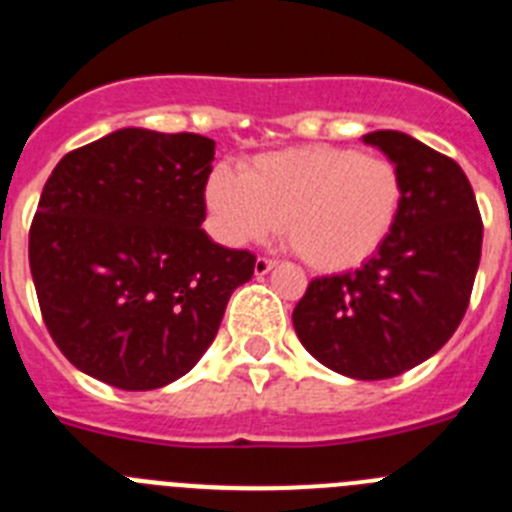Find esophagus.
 <instances>
[{
  "instance_id": "34e87169",
  "label": "esophagus",
  "mask_w": 512,
  "mask_h": 512,
  "mask_svg": "<svg viewBox=\"0 0 512 512\" xmlns=\"http://www.w3.org/2000/svg\"><path fill=\"white\" fill-rule=\"evenodd\" d=\"M277 266V261H271V259H264V256H259L256 259V264H253V271H256V277H266L271 269Z\"/></svg>"
}]
</instances>
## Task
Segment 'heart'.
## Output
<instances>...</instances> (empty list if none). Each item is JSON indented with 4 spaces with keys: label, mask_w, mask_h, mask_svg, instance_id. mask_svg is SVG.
<instances>
[{
    "label": "heart",
    "mask_w": 512,
    "mask_h": 512,
    "mask_svg": "<svg viewBox=\"0 0 512 512\" xmlns=\"http://www.w3.org/2000/svg\"><path fill=\"white\" fill-rule=\"evenodd\" d=\"M205 200L230 246L277 233L320 271L364 264L390 238L402 207V176L390 158L338 146L261 153L241 176L215 169Z\"/></svg>",
    "instance_id": "1"
}]
</instances>
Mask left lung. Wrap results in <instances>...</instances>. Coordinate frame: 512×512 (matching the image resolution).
Masks as SVG:
<instances>
[{"label": "left lung", "instance_id": "obj_1", "mask_svg": "<svg viewBox=\"0 0 512 512\" xmlns=\"http://www.w3.org/2000/svg\"><path fill=\"white\" fill-rule=\"evenodd\" d=\"M361 140L400 171L397 223L361 269L312 279L292 323L333 372L390 379L431 359L459 328L482 253V217L454 158L397 130Z\"/></svg>", "mask_w": 512, "mask_h": 512}]
</instances>
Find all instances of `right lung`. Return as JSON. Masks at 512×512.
Wrapping results in <instances>:
<instances>
[{
    "mask_svg": "<svg viewBox=\"0 0 512 512\" xmlns=\"http://www.w3.org/2000/svg\"><path fill=\"white\" fill-rule=\"evenodd\" d=\"M215 140L122 128L66 153L40 194L30 271L61 354L128 392L166 387L215 341L256 256L200 228Z\"/></svg>",
    "mask_w": 512,
    "mask_h": 512,
    "instance_id": "obj_1",
    "label": "right lung"
}]
</instances>
